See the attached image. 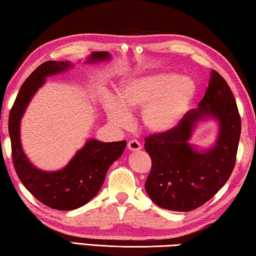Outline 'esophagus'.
Masks as SVG:
<instances>
[{"label":"esophagus","instance_id":"1","mask_svg":"<svg viewBox=\"0 0 256 256\" xmlns=\"http://www.w3.org/2000/svg\"><path fill=\"white\" fill-rule=\"evenodd\" d=\"M128 150H130V152H137V150H142V145H140V142H137V140H129V142H128Z\"/></svg>","mask_w":256,"mask_h":256}]
</instances>
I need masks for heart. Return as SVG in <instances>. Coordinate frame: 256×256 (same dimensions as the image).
I'll list each match as a JSON object with an SVG mask.
<instances>
[{"instance_id":"heart-1","label":"heart","mask_w":256,"mask_h":256,"mask_svg":"<svg viewBox=\"0 0 256 256\" xmlns=\"http://www.w3.org/2000/svg\"><path fill=\"white\" fill-rule=\"evenodd\" d=\"M196 93L198 85L190 76L156 72L121 80L116 98L106 103V112L112 124L124 127L129 114L142 110L140 122L145 130L163 135L181 124Z\"/></svg>"}]
</instances>
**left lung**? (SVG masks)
<instances>
[{
  "instance_id": "left-lung-1",
  "label": "left lung",
  "mask_w": 256,
  "mask_h": 256,
  "mask_svg": "<svg viewBox=\"0 0 256 256\" xmlns=\"http://www.w3.org/2000/svg\"><path fill=\"white\" fill-rule=\"evenodd\" d=\"M218 126L215 144L201 149L190 142L201 122ZM240 116L230 88L212 70L199 106L188 112L176 129L145 140L152 170L145 183L147 194L158 207L191 212L210 200L225 186L234 168L240 137Z\"/></svg>"
}]
</instances>
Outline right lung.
Instances as JSON below:
<instances>
[{
  "label": "right lung",
  "instance_id": "add662e5",
  "mask_svg": "<svg viewBox=\"0 0 256 256\" xmlns=\"http://www.w3.org/2000/svg\"><path fill=\"white\" fill-rule=\"evenodd\" d=\"M108 52H91L84 64L108 62ZM78 60L76 64H80ZM75 66L70 60H48L38 66L24 80L8 116V135L12 160L22 184L47 207L56 210H73L92 200L104 182L106 171L127 146V142H104L88 138L67 165L57 171H44L31 163L21 144V120L34 94L50 76L64 73Z\"/></svg>",
  "mask_w": 256,
  "mask_h": 256
}]
</instances>
